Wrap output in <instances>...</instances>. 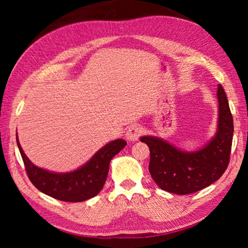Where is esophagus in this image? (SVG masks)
Listing matches in <instances>:
<instances>
[{
  "instance_id": "obj_1",
  "label": "esophagus",
  "mask_w": 248,
  "mask_h": 248,
  "mask_svg": "<svg viewBox=\"0 0 248 248\" xmlns=\"http://www.w3.org/2000/svg\"><path fill=\"white\" fill-rule=\"evenodd\" d=\"M141 133H142V129L139 127V125L133 124L131 127L128 128L127 132H125V138H127L129 141H132V142L138 141L141 136Z\"/></svg>"
}]
</instances>
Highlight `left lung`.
<instances>
[{
    "mask_svg": "<svg viewBox=\"0 0 248 248\" xmlns=\"http://www.w3.org/2000/svg\"><path fill=\"white\" fill-rule=\"evenodd\" d=\"M219 118L216 136L202 148L187 152L157 137H141L150 149V174L161 189L176 195L194 194L219 179L230 162L233 117L221 85L217 93Z\"/></svg>",
    "mask_w": 248,
    "mask_h": 248,
    "instance_id": "8db88e82",
    "label": "left lung"
}]
</instances>
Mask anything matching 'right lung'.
Wrapping results in <instances>:
<instances>
[{
	"mask_svg": "<svg viewBox=\"0 0 248 248\" xmlns=\"http://www.w3.org/2000/svg\"><path fill=\"white\" fill-rule=\"evenodd\" d=\"M16 141L33 186L44 194L66 202H81L98 195L106 182L111 158L127 145L123 139L114 140L98 150L79 169L69 173H53L32 164L24 153L18 138Z\"/></svg>",
	"mask_w": 248,
	"mask_h": 248,
	"instance_id": "obj_1",
	"label": "right lung"
}]
</instances>
